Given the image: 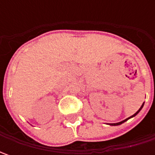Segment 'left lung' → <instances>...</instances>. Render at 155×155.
Returning <instances> with one entry per match:
<instances>
[{"label": "left lung", "instance_id": "obj_1", "mask_svg": "<svg viewBox=\"0 0 155 155\" xmlns=\"http://www.w3.org/2000/svg\"><path fill=\"white\" fill-rule=\"evenodd\" d=\"M143 105H144V103H143V104H142V105L140 106V109H139V110H138V111H137L136 113H134L133 116H130V117H128V118H127V119H125V120H123V121H122V122H116V123H110V125H111V126H117V125H121L122 123H123V122H126V121H128V119H130V118H132V117H134V116H136V115H137V114H138V113L140 112V110H141V109L143 108Z\"/></svg>", "mask_w": 155, "mask_h": 155}]
</instances>
